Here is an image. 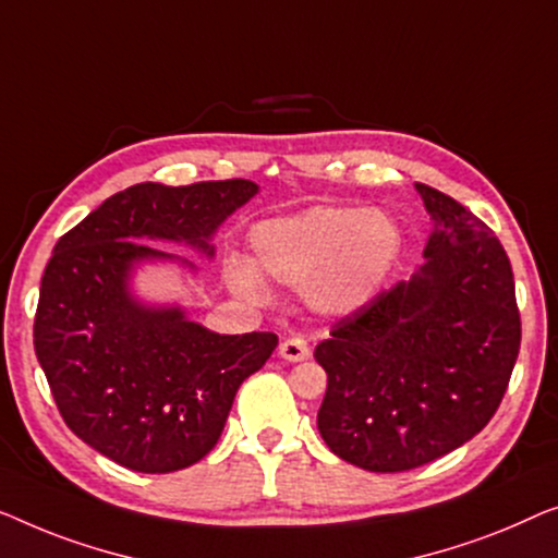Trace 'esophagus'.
Instances as JSON below:
<instances>
[{
	"label": "esophagus",
	"mask_w": 558,
	"mask_h": 558,
	"mask_svg": "<svg viewBox=\"0 0 558 558\" xmlns=\"http://www.w3.org/2000/svg\"><path fill=\"white\" fill-rule=\"evenodd\" d=\"M280 356L286 361H305L311 356V349L303 339H286L280 343Z\"/></svg>",
	"instance_id": "esophagus-1"
}]
</instances>
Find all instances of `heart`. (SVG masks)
Here are the masks:
<instances>
[{
	"instance_id": "1",
	"label": "heart",
	"mask_w": 558,
	"mask_h": 558,
	"mask_svg": "<svg viewBox=\"0 0 558 558\" xmlns=\"http://www.w3.org/2000/svg\"><path fill=\"white\" fill-rule=\"evenodd\" d=\"M253 264L230 260L225 282L245 301L265 303V278L305 290L320 316L347 318L379 295L402 253V230L384 209L316 204L272 217L250 232Z\"/></svg>"
}]
</instances>
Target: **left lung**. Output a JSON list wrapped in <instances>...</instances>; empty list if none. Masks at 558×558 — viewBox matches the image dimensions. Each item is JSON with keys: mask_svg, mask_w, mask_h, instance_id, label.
I'll use <instances>...</instances> for the list:
<instances>
[{"mask_svg": "<svg viewBox=\"0 0 558 558\" xmlns=\"http://www.w3.org/2000/svg\"><path fill=\"white\" fill-rule=\"evenodd\" d=\"M417 186L433 217L425 265L316 347L328 387L318 433L372 473H402L488 425L521 349L511 260L460 202Z\"/></svg>", "mask_w": 558, "mask_h": 558, "instance_id": "8db88e82", "label": "left lung"}]
</instances>
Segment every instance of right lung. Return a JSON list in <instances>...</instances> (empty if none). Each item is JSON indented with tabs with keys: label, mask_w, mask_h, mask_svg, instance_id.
<instances>
[{
	"label": "right lung",
	"mask_w": 558,
	"mask_h": 558,
	"mask_svg": "<svg viewBox=\"0 0 558 558\" xmlns=\"http://www.w3.org/2000/svg\"><path fill=\"white\" fill-rule=\"evenodd\" d=\"M257 192L247 179L144 182L108 197L52 250L35 354L65 425L123 468L174 473L199 462L222 435L240 384L278 347L276 333L209 331L182 305L146 303L131 286L144 263L197 270L141 240L211 257L219 225Z\"/></svg>",
	"instance_id": "right-lung-1"
}]
</instances>
